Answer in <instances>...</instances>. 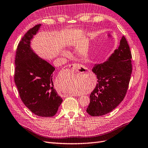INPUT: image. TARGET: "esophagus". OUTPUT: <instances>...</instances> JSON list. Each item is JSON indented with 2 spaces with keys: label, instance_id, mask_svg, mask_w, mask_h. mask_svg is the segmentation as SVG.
Wrapping results in <instances>:
<instances>
[{
  "label": "esophagus",
  "instance_id": "obj_1",
  "mask_svg": "<svg viewBox=\"0 0 148 148\" xmlns=\"http://www.w3.org/2000/svg\"><path fill=\"white\" fill-rule=\"evenodd\" d=\"M67 66L74 71H79L81 72V73H87L88 71V69L87 67L79 64H72L68 65Z\"/></svg>",
  "mask_w": 148,
  "mask_h": 148
}]
</instances>
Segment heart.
Returning <instances> with one entry per match:
<instances>
[{"label":"heart","instance_id":"heart-1","mask_svg":"<svg viewBox=\"0 0 148 148\" xmlns=\"http://www.w3.org/2000/svg\"><path fill=\"white\" fill-rule=\"evenodd\" d=\"M62 54L64 56H67V55H68V53L66 51H63L62 52ZM76 92L78 93V92Z\"/></svg>","mask_w":148,"mask_h":148}]
</instances>
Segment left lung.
<instances>
[{"instance_id":"left-lung-1","label":"left lung","mask_w":148,"mask_h":148,"mask_svg":"<svg viewBox=\"0 0 148 148\" xmlns=\"http://www.w3.org/2000/svg\"><path fill=\"white\" fill-rule=\"evenodd\" d=\"M132 58L128 41L123 36L119 47L107 61L93 67L97 84L90 95V103L86 110L90 116L107 114L123 101L132 73Z\"/></svg>"}]
</instances>
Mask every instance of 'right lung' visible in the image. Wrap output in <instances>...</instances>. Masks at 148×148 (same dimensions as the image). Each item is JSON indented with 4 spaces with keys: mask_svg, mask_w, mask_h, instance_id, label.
<instances>
[{
    "mask_svg": "<svg viewBox=\"0 0 148 148\" xmlns=\"http://www.w3.org/2000/svg\"><path fill=\"white\" fill-rule=\"evenodd\" d=\"M41 26L38 24L29 29L18 43L14 81L25 106L37 116L50 117L56 115L62 99L54 87L55 68L31 48V40Z\"/></svg>",
    "mask_w": 148,
    "mask_h": 148,
    "instance_id": "right-lung-1",
    "label": "right lung"
}]
</instances>
